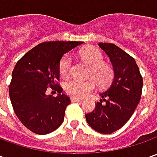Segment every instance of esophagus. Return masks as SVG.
I'll return each mask as SVG.
<instances>
[{"label": "esophagus", "instance_id": "obj_1", "mask_svg": "<svg viewBox=\"0 0 157 157\" xmlns=\"http://www.w3.org/2000/svg\"><path fill=\"white\" fill-rule=\"evenodd\" d=\"M71 102H80L81 101V99H78V98H71Z\"/></svg>", "mask_w": 157, "mask_h": 157}]
</instances>
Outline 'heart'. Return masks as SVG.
<instances>
[{"label":"heart","mask_w":157,"mask_h":157,"mask_svg":"<svg viewBox=\"0 0 157 157\" xmlns=\"http://www.w3.org/2000/svg\"><path fill=\"white\" fill-rule=\"evenodd\" d=\"M83 60L92 67L90 76L92 79L80 80L71 78L64 83V90L67 94L75 98H83L94 90L96 83L100 86H106L111 83L114 71L111 64L104 62L102 52L98 48L90 47L80 52ZM71 66V57L70 55H64L59 61L58 70L62 77H66L70 73ZM96 82H95V81Z\"/></svg>","instance_id":"b5f03b06"}]
</instances>
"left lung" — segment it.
I'll list each match as a JSON object with an SVG mask.
<instances>
[{"label":"left lung","instance_id":"8db88e82","mask_svg":"<svg viewBox=\"0 0 157 157\" xmlns=\"http://www.w3.org/2000/svg\"><path fill=\"white\" fill-rule=\"evenodd\" d=\"M98 45L110 58L114 76L110 86L100 94L102 100L86 114V120L97 132L111 134L122 128L134 113L141 100L143 81L134 57L113 44Z\"/></svg>","mask_w":157,"mask_h":157}]
</instances>
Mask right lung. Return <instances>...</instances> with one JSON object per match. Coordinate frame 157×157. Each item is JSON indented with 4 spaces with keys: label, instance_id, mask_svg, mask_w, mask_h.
I'll list each match as a JSON object with an SVG mask.
<instances>
[{
    "label": "right lung",
    "instance_id": "right-lung-1",
    "mask_svg": "<svg viewBox=\"0 0 157 157\" xmlns=\"http://www.w3.org/2000/svg\"><path fill=\"white\" fill-rule=\"evenodd\" d=\"M83 42L52 41L42 43L28 52L16 63L9 88L14 112L28 129L37 135L50 134L63 123L71 99L62 94L59 61ZM48 88L59 93L47 95Z\"/></svg>",
    "mask_w": 157,
    "mask_h": 157
}]
</instances>
